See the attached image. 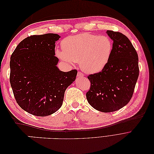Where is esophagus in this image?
Instances as JSON below:
<instances>
[{
  "mask_svg": "<svg viewBox=\"0 0 154 154\" xmlns=\"http://www.w3.org/2000/svg\"><path fill=\"white\" fill-rule=\"evenodd\" d=\"M77 76H78V77H79V78H82V77H83V74L82 73V72H78V73H77Z\"/></svg>",
  "mask_w": 154,
  "mask_h": 154,
  "instance_id": "obj_1",
  "label": "esophagus"
}]
</instances>
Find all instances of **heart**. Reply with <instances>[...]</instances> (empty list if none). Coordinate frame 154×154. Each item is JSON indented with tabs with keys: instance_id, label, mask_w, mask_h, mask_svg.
I'll list each match as a JSON object with an SVG mask.
<instances>
[{
	"instance_id": "obj_1",
	"label": "heart",
	"mask_w": 154,
	"mask_h": 154,
	"mask_svg": "<svg viewBox=\"0 0 154 154\" xmlns=\"http://www.w3.org/2000/svg\"><path fill=\"white\" fill-rule=\"evenodd\" d=\"M61 47L62 51H56L59 58L80 63L85 72L95 74L101 71L108 63L112 43L108 36L85 32L66 37L62 41Z\"/></svg>"
}]
</instances>
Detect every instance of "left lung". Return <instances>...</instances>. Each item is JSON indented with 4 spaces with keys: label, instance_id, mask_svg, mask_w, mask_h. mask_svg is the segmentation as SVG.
Wrapping results in <instances>:
<instances>
[{
    "label": "left lung",
    "instance_id": "8db88e82",
    "mask_svg": "<svg viewBox=\"0 0 154 154\" xmlns=\"http://www.w3.org/2000/svg\"><path fill=\"white\" fill-rule=\"evenodd\" d=\"M113 40L109 61L101 72L87 76L91 82L87 100L103 112L118 110L131 100L139 76L138 55L129 39L118 31L108 30Z\"/></svg>",
    "mask_w": 154,
    "mask_h": 154
}]
</instances>
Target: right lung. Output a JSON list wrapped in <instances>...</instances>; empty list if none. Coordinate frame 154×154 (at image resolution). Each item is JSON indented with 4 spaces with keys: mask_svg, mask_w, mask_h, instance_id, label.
<instances>
[{
    "mask_svg": "<svg viewBox=\"0 0 154 154\" xmlns=\"http://www.w3.org/2000/svg\"><path fill=\"white\" fill-rule=\"evenodd\" d=\"M60 38L53 33L31 35L21 41L11 56L10 80L15 100L34 116L57 112L77 75L76 69L63 72L57 66L55 42Z\"/></svg>",
    "mask_w": 154,
    "mask_h": 154,
    "instance_id": "add662e5",
    "label": "right lung"
}]
</instances>
